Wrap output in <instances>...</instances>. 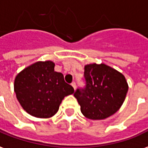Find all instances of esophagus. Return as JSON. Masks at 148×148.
Wrapping results in <instances>:
<instances>
[{
	"label": "esophagus",
	"instance_id": "1",
	"mask_svg": "<svg viewBox=\"0 0 148 148\" xmlns=\"http://www.w3.org/2000/svg\"><path fill=\"white\" fill-rule=\"evenodd\" d=\"M71 85H72V86H73V88H74V90H75V88H76V84H75V83L74 81L73 82V83H72V84H71Z\"/></svg>",
	"mask_w": 148,
	"mask_h": 148
}]
</instances>
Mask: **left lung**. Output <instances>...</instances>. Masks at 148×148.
Returning a JSON list of instances; mask_svg holds the SVG:
<instances>
[{
  "instance_id": "8db88e82",
  "label": "left lung",
  "mask_w": 148,
  "mask_h": 148,
  "mask_svg": "<svg viewBox=\"0 0 148 148\" xmlns=\"http://www.w3.org/2000/svg\"><path fill=\"white\" fill-rule=\"evenodd\" d=\"M84 88L74 93L84 116L106 119L121 108L129 89L123 74L105 64L94 63L84 66Z\"/></svg>"
}]
</instances>
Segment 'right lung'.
I'll use <instances>...</instances> for the list:
<instances>
[{
	"instance_id": "1",
	"label": "right lung",
	"mask_w": 148,
	"mask_h": 148,
	"mask_svg": "<svg viewBox=\"0 0 148 148\" xmlns=\"http://www.w3.org/2000/svg\"><path fill=\"white\" fill-rule=\"evenodd\" d=\"M54 66L51 61H38L16 76L14 91L23 109L31 116L53 117L64 98L74 93L63 74L55 72Z\"/></svg>"
}]
</instances>
